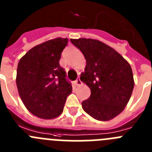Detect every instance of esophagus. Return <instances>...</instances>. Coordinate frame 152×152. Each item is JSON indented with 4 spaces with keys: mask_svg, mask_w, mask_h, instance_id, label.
Segmentation results:
<instances>
[{
    "mask_svg": "<svg viewBox=\"0 0 152 152\" xmlns=\"http://www.w3.org/2000/svg\"><path fill=\"white\" fill-rule=\"evenodd\" d=\"M81 83H82V82H81V80H80V79L79 78V77H77V78L76 79V80H75V84L76 86L80 85Z\"/></svg>",
    "mask_w": 152,
    "mask_h": 152,
    "instance_id": "obj_1",
    "label": "esophagus"
}]
</instances>
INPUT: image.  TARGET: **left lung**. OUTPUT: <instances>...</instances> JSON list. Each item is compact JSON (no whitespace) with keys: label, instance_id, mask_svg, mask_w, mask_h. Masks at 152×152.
Returning a JSON list of instances; mask_svg holds the SVG:
<instances>
[{"label":"left lung","instance_id":"obj_1","mask_svg":"<svg viewBox=\"0 0 152 152\" xmlns=\"http://www.w3.org/2000/svg\"><path fill=\"white\" fill-rule=\"evenodd\" d=\"M85 57L87 65L80 80L91 90L82 108L94 119L109 121L119 115L134 87L132 69L113 48L94 39H70Z\"/></svg>","mask_w":152,"mask_h":152}]
</instances>
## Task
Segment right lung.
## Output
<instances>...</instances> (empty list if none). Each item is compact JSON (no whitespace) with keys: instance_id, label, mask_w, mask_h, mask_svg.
I'll use <instances>...</instances> for the list:
<instances>
[{"instance_id":"obj_1","label":"right lung","mask_w":152,"mask_h":152,"mask_svg":"<svg viewBox=\"0 0 152 152\" xmlns=\"http://www.w3.org/2000/svg\"><path fill=\"white\" fill-rule=\"evenodd\" d=\"M67 38L50 40L35 46L21 58L16 85L25 106L35 116L52 119L62 114L72 91L65 69L59 65Z\"/></svg>"}]
</instances>
